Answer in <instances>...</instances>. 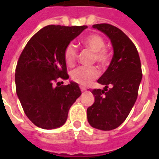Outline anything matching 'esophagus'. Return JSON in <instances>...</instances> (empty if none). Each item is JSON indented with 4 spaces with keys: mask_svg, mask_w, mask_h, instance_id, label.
I'll use <instances>...</instances> for the list:
<instances>
[{
    "mask_svg": "<svg viewBox=\"0 0 159 159\" xmlns=\"http://www.w3.org/2000/svg\"><path fill=\"white\" fill-rule=\"evenodd\" d=\"M80 88H81V91H82V92H85V91L87 90V88L84 87H80Z\"/></svg>",
    "mask_w": 159,
    "mask_h": 159,
    "instance_id": "esophagus-1",
    "label": "esophagus"
}]
</instances>
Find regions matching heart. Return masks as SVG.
<instances>
[{
  "instance_id": "1",
  "label": "heart",
  "mask_w": 159,
  "mask_h": 159,
  "mask_svg": "<svg viewBox=\"0 0 159 159\" xmlns=\"http://www.w3.org/2000/svg\"><path fill=\"white\" fill-rule=\"evenodd\" d=\"M82 43L85 47L93 52V60L100 65L107 64L111 58V54L106 48V42L102 36L93 34L87 36L82 39ZM77 54V47L74 43H69L64 50L65 61L67 64L74 62ZM99 72L96 67H78L71 72V78L74 82L83 86H87L97 78Z\"/></svg>"
}]
</instances>
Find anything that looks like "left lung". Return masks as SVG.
Instances as JSON below:
<instances>
[{"mask_svg": "<svg viewBox=\"0 0 159 159\" xmlns=\"http://www.w3.org/2000/svg\"><path fill=\"white\" fill-rule=\"evenodd\" d=\"M92 28L110 39L114 54L97 80L105 87L92 91L95 102L87 108V120L93 128L111 130L125 120L135 103L142 80L140 58L133 42L120 29L109 24H97Z\"/></svg>", "mask_w": 159, "mask_h": 159, "instance_id": "1", "label": "left lung"}]
</instances>
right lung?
I'll use <instances>...</instances> for the list:
<instances>
[{
  "label": "right lung",
  "mask_w": 159,
  "mask_h": 159,
  "mask_svg": "<svg viewBox=\"0 0 159 159\" xmlns=\"http://www.w3.org/2000/svg\"><path fill=\"white\" fill-rule=\"evenodd\" d=\"M87 28L45 26L29 40L20 56L16 69L17 97L27 117L39 128L63 125L70 107L82 94L77 82L64 86L59 82L54 86V82L69 78L65 48Z\"/></svg>",
  "instance_id": "1"
}]
</instances>
